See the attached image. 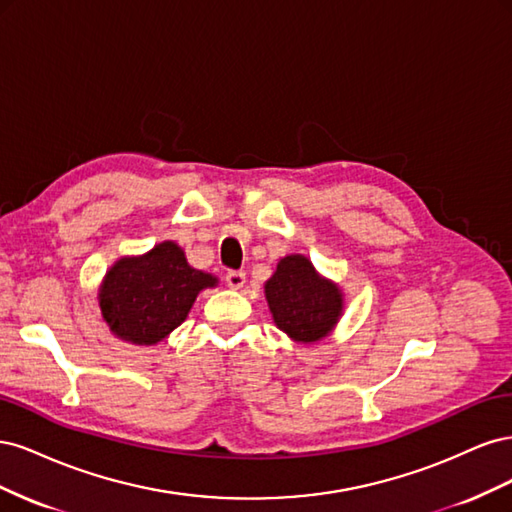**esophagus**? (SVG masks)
Segmentation results:
<instances>
[{"instance_id": "obj_1", "label": "esophagus", "mask_w": 512, "mask_h": 512, "mask_svg": "<svg viewBox=\"0 0 512 512\" xmlns=\"http://www.w3.org/2000/svg\"><path fill=\"white\" fill-rule=\"evenodd\" d=\"M226 284L230 288H241L245 284V273L243 271H228L226 273Z\"/></svg>"}]
</instances>
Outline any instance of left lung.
<instances>
[{
  "instance_id": "1",
  "label": "left lung",
  "mask_w": 512,
  "mask_h": 512,
  "mask_svg": "<svg viewBox=\"0 0 512 512\" xmlns=\"http://www.w3.org/2000/svg\"><path fill=\"white\" fill-rule=\"evenodd\" d=\"M277 327L297 342H318L342 314V292L320 280L305 256H286L265 286Z\"/></svg>"
}]
</instances>
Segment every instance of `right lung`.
Wrapping results in <instances>:
<instances>
[{
	"instance_id": "1",
	"label": "right lung",
	"mask_w": 512,
	"mask_h": 512,
	"mask_svg": "<svg viewBox=\"0 0 512 512\" xmlns=\"http://www.w3.org/2000/svg\"><path fill=\"white\" fill-rule=\"evenodd\" d=\"M215 284L213 275L188 265L177 243L164 241L141 258H121L106 273L102 316L126 342L158 344L185 320L196 294Z\"/></svg>"
}]
</instances>
